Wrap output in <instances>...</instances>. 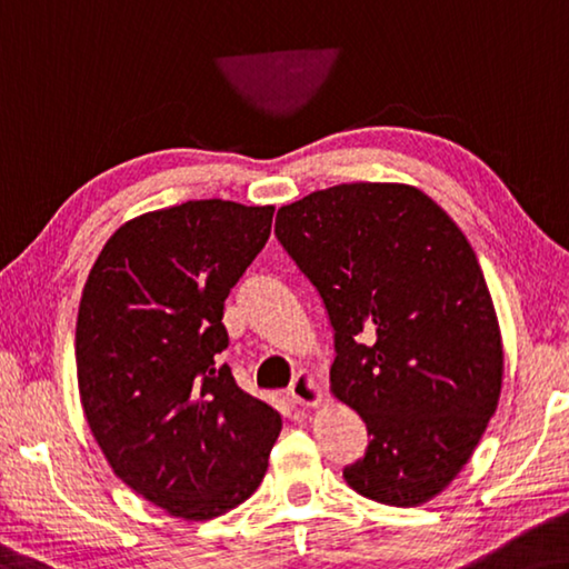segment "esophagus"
I'll return each mask as SVG.
<instances>
[{
  "instance_id": "34e87169",
  "label": "esophagus",
  "mask_w": 569,
  "mask_h": 569,
  "mask_svg": "<svg viewBox=\"0 0 569 569\" xmlns=\"http://www.w3.org/2000/svg\"><path fill=\"white\" fill-rule=\"evenodd\" d=\"M288 398H291L296 405H301V408H317L323 398V392L317 377L311 372H299L293 377V382L288 385Z\"/></svg>"
}]
</instances>
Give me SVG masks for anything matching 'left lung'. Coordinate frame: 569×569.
<instances>
[{
  "instance_id": "obj_1",
  "label": "left lung",
  "mask_w": 569,
  "mask_h": 569,
  "mask_svg": "<svg viewBox=\"0 0 569 569\" xmlns=\"http://www.w3.org/2000/svg\"><path fill=\"white\" fill-rule=\"evenodd\" d=\"M333 327L331 392L359 412L357 493L418 507L461 473L501 395L499 319L471 242L418 187L337 184L276 214Z\"/></svg>"
}]
</instances>
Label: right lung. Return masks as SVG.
<instances>
[{
  "instance_id": "add662e5",
  "label": "right lung",
  "mask_w": 569,
  "mask_h": 569,
  "mask_svg": "<svg viewBox=\"0 0 569 569\" xmlns=\"http://www.w3.org/2000/svg\"><path fill=\"white\" fill-rule=\"evenodd\" d=\"M273 204L192 200L113 232L76 323L78 390L113 473L171 517L204 521L258 489L281 415L220 351L230 288L263 250Z\"/></svg>"
}]
</instances>
